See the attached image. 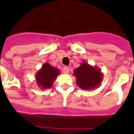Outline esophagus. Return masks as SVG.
I'll list each match as a JSON object with an SVG mask.
<instances>
[{
	"instance_id": "1",
	"label": "esophagus",
	"mask_w": 134,
	"mask_h": 134,
	"mask_svg": "<svg viewBox=\"0 0 134 134\" xmlns=\"http://www.w3.org/2000/svg\"><path fill=\"white\" fill-rule=\"evenodd\" d=\"M63 71H64V73L67 74V73L70 72V69H69V67H64V68H63Z\"/></svg>"
}]
</instances>
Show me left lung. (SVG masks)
Returning a JSON list of instances; mask_svg holds the SVG:
<instances>
[{"instance_id": "left-lung-1", "label": "left lung", "mask_w": 134, "mask_h": 134, "mask_svg": "<svg viewBox=\"0 0 134 134\" xmlns=\"http://www.w3.org/2000/svg\"><path fill=\"white\" fill-rule=\"evenodd\" d=\"M77 79V84L79 87L85 90H90L99 85L102 80L100 71L88 65L87 63H82L80 67L74 71Z\"/></svg>"}]
</instances>
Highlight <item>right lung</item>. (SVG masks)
<instances>
[{"label": "right lung", "instance_id": "obj_1", "mask_svg": "<svg viewBox=\"0 0 134 134\" xmlns=\"http://www.w3.org/2000/svg\"><path fill=\"white\" fill-rule=\"evenodd\" d=\"M59 74V71L57 68L52 67L48 63H45L36 74V79L41 87L49 88L52 85L54 80L57 78Z\"/></svg>", "mask_w": 134, "mask_h": 134}]
</instances>
